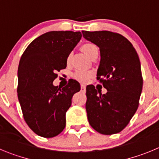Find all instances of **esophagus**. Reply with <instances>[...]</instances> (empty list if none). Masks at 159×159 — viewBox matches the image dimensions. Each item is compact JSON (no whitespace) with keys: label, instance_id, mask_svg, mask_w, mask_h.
Wrapping results in <instances>:
<instances>
[{"label":"esophagus","instance_id":"esophagus-1","mask_svg":"<svg viewBox=\"0 0 159 159\" xmlns=\"http://www.w3.org/2000/svg\"><path fill=\"white\" fill-rule=\"evenodd\" d=\"M81 90L82 92H85V90H86V88H85V85H81Z\"/></svg>","mask_w":159,"mask_h":159}]
</instances>
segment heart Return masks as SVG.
<instances>
[{"instance_id": "heart-1", "label": "heart", "mask_w": 159, "mask_h": 159, "mask_svg": "<svg viewBox=\"0 0 159 159\" xmlns=\"http://www.w3.org/2000/svg\"><path fill=\"white\" fill-rule=\"evenodd\" d=\"M81 50H82L83 52L85 53L89 58L92 55V54L94 51H98L97 47L93 43L84 44L81 47ZM69 58L70 57L68 58V60H69ZM90 77H91V73L86 72V71L84 70H78L74 74V78L78 80V81H81V82H86L89 79Z\"/></svg>"}]
</instances>
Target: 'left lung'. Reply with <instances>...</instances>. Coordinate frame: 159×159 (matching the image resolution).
Listing matches in <instances>:
<instances>
[{"label": "left lung", "mask_w": 159, "mask_h": 159, "mask_svg": "<svg viewBox=\"0 0 159 159\" xmlns=\"http://www.w3.org/2000/svg\"><path fill=\"white\" fill-rule=\"evenodd\" d=\"M82 34L100 48L97 78L107 89L102 94L93 85L86 87L89 123L103 135L116 134L128 125L139 106L143 78L138 54L120 34L108 31H83Z\"/></svg>", "instance_id": "1"}]
</instances>
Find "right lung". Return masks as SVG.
I'll use <instances>...</instances> for the list:
<instances>
[{"instance_id":"right-lung-1","label":"right lung","mask_w":159,"mask_h":159,"mask_svg":"<svg viewBox=\"0 0 159 159\" xmlns=\"http://www.w3.org/2000/svg\"><path fill=\"white\" fill-rule=\"evenodd\" d=\"M81 38L80 31H48L34 39L21 56L17 95L24 120L39 136L52 138L65 128L66 112L81 87L75 80L62 89L53 81L57 71L66 67L67 58Z\"/></svg>"}]
</instances>
